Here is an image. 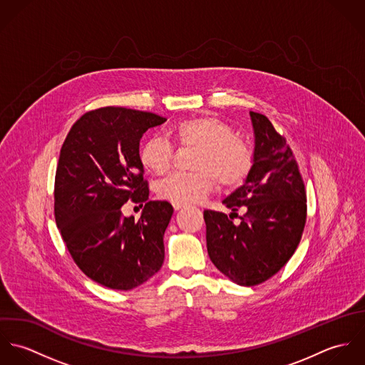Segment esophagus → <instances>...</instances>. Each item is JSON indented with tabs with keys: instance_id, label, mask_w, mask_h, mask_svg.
<instances>
[{
	"instance_id": "34e87169",
	"label": "esophagus",
	"mask_w": 365,
	"mask_h": 365,
	"mask_svg": "<svg viewBox=\"0 0 365 365\" xmlns=\"http://www.w3.org/2000/svg\"><path fill=\"white\" fill-rule=\"evenodd\" d=\"M173 207L175 210H178V209L184 208V205L182 204H173Z\"/></svg>"
}]
</instances>
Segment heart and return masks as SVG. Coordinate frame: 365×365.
I'll list each match as a JSON object with an SVG mask.
<instances>
[{
  "mask_svg": "<svg viewBox=\"0 0 365 365\" xmlns=\"http://www.w3.org/2000/svg\"><path fill=\"white\" fill-rule=\"evenodd\" d=\"M181 149H198L192 160L194 173H175L157 185V195L173 204H194L210 195L217 182L222 188L240 187L255 165L252 148L237 138L225 120L201 115L180 120L170 129ZM139 163L155 175L170 171L174 160L171 143L161 136H149L139 148Z\"/></svg>",
  "mask_w": 365,
  "mask_h": 365,
  "instance_id": "b5f03b06",
  "label": "heart"
}]
</instances>
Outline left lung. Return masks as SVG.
<instances>
[{
  "mask_svg": "<svg viewBox=\"0 0 365 365\" xmlns=\"http://www.w3.org/2000/svg\"><path fill=\"white\" fill-rule=\"evenodd\" d=\"M250 116L255 165L245 184L223 200L232 213L204 210L209 259L243 287L275 275L295 253L307 223V190L292 149L265 115L250 110ZM239 210L245 215L239 217Z\"/></svg>",
  "mask_w": 365,
  "mask_h": 365,
  "instance_id": "left-lung-1",
  "label": "left lung"
}]
</instances>
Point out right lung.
I'll use <instances>...</instances> for the list:
<instances>
[{"label": "right lung", "mask_w": 365, "mask_h": 365, "mask_svg": "<svg viewBox=\"0 0 365 365\" xmlns=\"http://www.w3.org/2000/svg\"><path fill=\"white\" fill-rule=\"evenodd\" d=\"M165 120L122 106L93 109L74 122L60 149L56 223L78 268L106 288H136L163 265L173 207L149 201L138 153L143 133ZM128 200L145 207L138 221L121 213Z\"/></svg>", "instance_id": "right-lung-1"}]
</instances>
